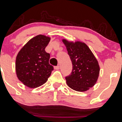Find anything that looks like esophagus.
<instances>
[{
	"label": "esophagus",
	"instance_id": "34e87169",
	"mask_svg": "<svg viewBox=\"0 0 122 122\" xmlns=\"http://www.w3.org/2000/svg\"><path fill=\"white\" fill-rule=\"evenodd\" d=\"M60 66H57L54 67V69H55V70H58V69H60Z\"/></svg>",
	"mask_w": 122,
	"mask_h": 122
}]
</instances>
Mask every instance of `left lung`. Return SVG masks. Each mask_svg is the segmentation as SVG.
Listing matches in <instances>:
<instances>
[{"instance_id":"obj_1","label":"left lung","mask_w":122,"mask_h":122,"mask_svg":"<svg viewBox=\"0 0 122 122\" xmlns=\"http://www.w3.org/2000/svg\"><path fill=\"white\" fill-rule=\"evenodd\" d=\"M72 62L71 74L66 77L68 86L77 92H85L97 82L100 67L97 60L85 43L63 39Z\"/></svg>"}]
</instances>
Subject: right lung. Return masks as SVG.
<instances>
[{
  "label": "right lung",
  "instance_id": "right-lung-1",
  "mask_svg": "<svg viewBox=\"0 0 122 122\" xmlns=\"http://www.w3.org/2000/svg\"><path fill=\"white\" fill-rule=\"evenodd\" d=\"M51 38L38 35L30 39L19 51L15 61L18 79L31 88L44 84L53 67L49 62L50 54L45 51Z\"/></svg>",
  "mask_w": 122,
  "mask_h": 122
}]
</instances>
